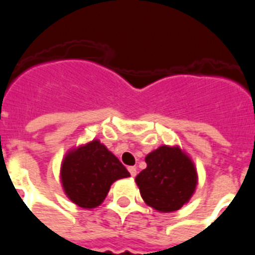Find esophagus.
<instances>
[{
  "mask_svg": "<svg viewBox=\"0 0 255 255\" xmlns=\"http://www.w3.org/2000/svg\"><path fill=\"white\" fill-rule=\"evenodd\" d=\"M128 170H129L130 175H131L132 177H134V176H136V167H134V166H130V167L128 168Z\"/></svg>",
  "mask_w": 255,
  "mask_h": 255,
  "instance_id": "esophagus-1",
  "label": "esophagus"
}]
</instances>
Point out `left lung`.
Segmentation results:
<instances>
[{"mask_svg": "<svg viewBox=\"0 0 255 255\" xmlns=\"http://www.w3.org/2000/svg\"><path fill=\"white\" fill-rule=\"evenodd\" d=\"M147 168L135 177L144 202L158 212H173L188 203L198 182L197 170L179 147L162 145L145 157Z\"/></svg>", "mask_w": 255, "mask_h": 255, "instance_id": "8db88e82", "label": "left lung"}]
</instances>
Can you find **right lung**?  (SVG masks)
<instances>
[{
	"instance_id": "1",
	"label": "right lung",
	"mask_w": 255,
	"mask_h": 255,
	"mask_svg": "<svg viewBox=\"0 0 255 255\" xmlns=\"http://www.w3.org/2000/svg\"><path fill=\"white\" fill-rule=\"evenodd\" d=\"M129 176L125 166L100 140L70 150L61 164L65 194L82 208L100 206L112 182Z\"/></svg>"
}]
</instances>
